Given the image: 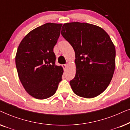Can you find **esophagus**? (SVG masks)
<instances>
[{"instance_id":"esophagus-1","label":"esophagus","mask_w":130,"mask_h":130,"mask_svg":"<svg viewBox=\"0 0 130 130\" xmlns=\"http://www.w3.org/2000/svg\"><path fill=\"white\" fill-rule=\"evenodd\" d=\"M62 66H63L64 70H66V69L67 68V66H67V64H63Z\"/></svg>"}]
</instances>
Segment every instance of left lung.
<instances>
[{
    "label": "left lung",
    "mask_w": 130,
    "mask_h": 130,
    "mask_svg": "<svg viewBox=\"0 0 130 130\" xmlns=\"http://www.w3.org/2000/svg\"><path fill=\"white\" fill-rule=\"evenodd\" d=\"M61 34L75 52L76 75L70 81L74 93L92 98L102 93L111 82L115 67V48L102 28L88 23L70 22Z\"/></svg>",
    "instance_id": "8db88e82"
}]
</instances>
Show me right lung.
I'll return each mask as SVG.
<instances>
[{"label": "right lung", "instance_id": "1", "mask_svg": "<svg viewBox=\"0 0 130 130\" xmlns=\"http://www.w3.org/2000/svg\"><path fill=\"white\" fill-rule=\"evenodd\" d=\"M61 24L47 23L29 32L21 41L15 63L19 79L30 95L38 99L51 97L61 81L63 69L55 64L53 48Z\"/></svg>", "mask_w": 130, "mask_h": 130}]
</instances>
